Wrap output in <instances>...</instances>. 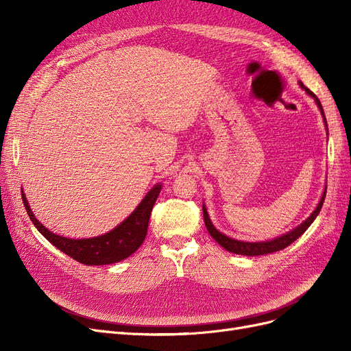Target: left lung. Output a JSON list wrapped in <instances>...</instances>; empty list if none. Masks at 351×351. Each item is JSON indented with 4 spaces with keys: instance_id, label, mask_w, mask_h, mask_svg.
Returning <instances> with one entry per match:
<instances>
[{
    "instance_id": "left-lung-1",
    "label": "left lung",
    "mask_w": 351,
    "mask_h": 351,
    "mask_svg": "<svg viewBox=\"0 0 351 351\" xmlns=\"http://www.w3.org/2000/svg\"><path fill=\"white\" fill-rule=\"evenodd\" d=\"M299 86L309 95V97H312L317 105V108H319L321 114H322V119H324V124H325V129L328 132V125H326V119H325V114H324V108L321 105V101L317 99L316 95L311 90L307 89L304 84L302 82H299ZM325 195H326V187L322 193V197L319 200V204H317V206L315 208V210L312 212V214L307 217L300 226H297L295 228L290 230L289 232H285V234L282 236H278L275 237L272 240H265V241H243V240H236V239H231L226 234H222L221 231H218L215 228V226L212 224V221L208 215V210H206V206L205 204L202 205V209H204V219H205V226L208 228V232L212 236V239H214L219 246L224 247L226 250L231 252V253H237V254H244V256H259V254H268V253H274V252H278V250H282L285 249L287 246H290V244L293 241H295L297 239H299L303 232L311 227L312 222L316 219L317 214L321 212V208L324 205V200H325Z\"/></svg>"
}]
</instances>
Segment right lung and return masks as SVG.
<instances>
[{"mask_svg":"<svg viewBox=\"0 0 351 351\" xmlns=\"http://www.w3.org/2000/svg\"><path fill=\"white\" fill-rule=\"evenodd\" d=\"M161 183L155 184L149 192L146 193V196L142 199L141 204L137 205V208L132 214L123 222H120L114 230L105 232L102 236L90 239H69L49 231L44 224H40L35 218L34 212H32L29 206L26 195L23 193V189L22 199L30 221L34 222V226L38 228L42 236H44L51 244H54L58 250L66 253L67 256L92 267V265H110L120 262L125 258H129L130 254H133L142 246L147 232L151 212L159 192H161Z\"/></svg>","mask_w":351,"mask_h":351,"instance_id":"add662e5","label":"right lung"}]
</instances>
